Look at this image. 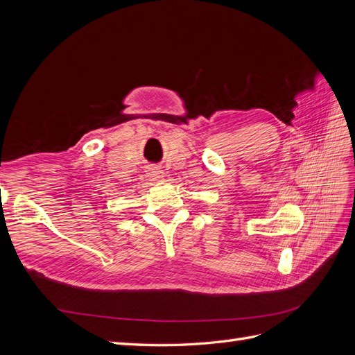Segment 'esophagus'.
Wrapping results in <instances>:
<instances>
[{
  "label": "esophagus",
  "instance_id": "esophagus-1",
  "mask_svg": "<svg viewBox=\"0 0 355 355\" xmlns=\"http://www.w3.org/2000/svg\"><path fill=\"white\" fill-rule=\"evenodd\" d=\"M148 176L151 180H161L164 178V173H163V170H159V168H151L148 171Z\"/></svg>",
  "mask_w": 355,
  "mask_h": 355
}]
</instances>
